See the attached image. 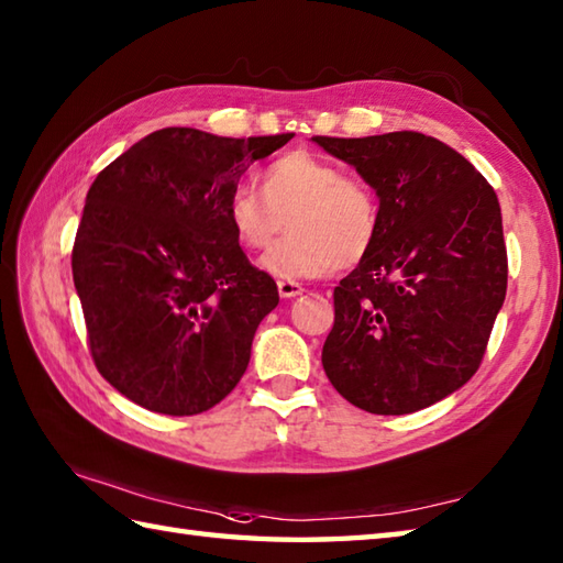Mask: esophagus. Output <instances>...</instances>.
I'll list each match as a JSON object with an SVG mask.
<instances>
[{
    "label": "esophagus",
    "instance_id": "34e87169",
    "mask_svg": "<svg viewBox=\"0 0 563 563\" xmlns=\"http://www.w3.org/2000/svg\"><path fill=\"white\" fill-rule=\"evenodd\" d=\"M305 292V288L300 283L295 280H278V295L283 300H295V297H300Z\"/></svg>",
    "mask_w": 563,
    "mask_h": 563
}]
</instances>
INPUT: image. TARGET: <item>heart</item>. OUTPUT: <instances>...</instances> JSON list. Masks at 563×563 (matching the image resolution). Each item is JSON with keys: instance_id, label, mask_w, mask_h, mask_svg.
<instances>
[{"instance_id": "1", "label": "heart", "mask_w": 563, "mask_h": 563, "mask_svg": "<svg viewBox=\"0 0 563 563\" xmlns=\"http://www.w3.org/2000/svg\"><path fill=\"white\" fill-rule=\"evenodd\" d=\"M263 194L236 184L227 198V222L246 249L266 246L288 220L290 236L258 258L275 280L321 278L349 268L373 251L379 234V206L373 190L343 176L336 164L295 150L263 169Z\"/></svg>"}]
</instances>
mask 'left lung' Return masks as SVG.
<instances>
[{
  "mask_svg": "<svg viewBox=\"0 0 563 563\" xmlns=\"http://www.w3.org/2000/svg\"><path fill=\"white\" fill-rule=\"evenodd\" d=\"M312 142L379 200L373 251L333 290L321 365L357 409L421 411L472 379L504 307L498 198L460 152L411 130Z\"/></svg>",
  "mask_w": 563,
  "mask_h": 563,
  "instance_id": "obj_1",
  "label": "left lung"
}]
</instances>
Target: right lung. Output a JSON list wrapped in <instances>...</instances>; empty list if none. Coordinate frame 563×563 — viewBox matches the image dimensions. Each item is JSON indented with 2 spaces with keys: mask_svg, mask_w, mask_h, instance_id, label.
Returning a JSON list of instances; mask_svg holds the SVG:
<instances>
[{
  "mask_svg": "<svg viewBox=\"0 0 563 563\" xmlns=\"http://www.w3.org/2000/svg\"><path fill=\"white\" fill-rule=\"evenodd\" d=\"M290 140L164 128L91 184L71 278L93 363L130 401L194 416L246 373L278 288L244 256L227 198L251 164Z\"/></svg>",
  "mask_w": 563,
  "mask_h": 563,
  "instance_id": "obj_1",
  "label": "right lung"
}]
</instances>
